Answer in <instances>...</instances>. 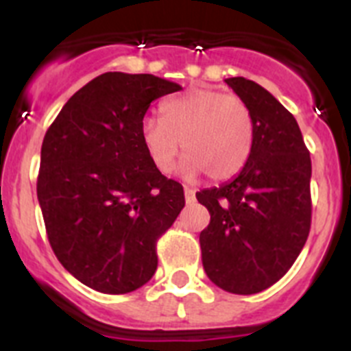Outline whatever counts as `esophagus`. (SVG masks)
Masks as SVG:
<instances>
[{"label":"esophagus","mask_w":351,"mask_h":351,"mask_svg":"<svg viewBox=\"0 0 351 351\" xmlns=\"http://www.w3.org/2000/svg\"><path fill=\"white\" fill-rule=\"evenodd\" d=\"M184 198H186V204L195 202V190H191L190 186H184Z\"/></svg>","instance_id":"1"}]
</instances>
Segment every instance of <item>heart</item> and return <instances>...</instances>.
<instances>
[{"label":"heart","mask_w":351,"mask_h":351,"mask_svg":"<svg viewBox=\"0 0 351 351\" xmlns=\"http://www.w3.org/2000/svg\"><path fill=\"white\" fill-rule=\"evenodd\" d=\"M161 117L145 116L141 141L160 172L172 169L182 145V172L226 181L243 170L255 145V117L243 98L216 89H191L161 104Z\"/></svg>","instance_id":"b5f03b06"}]
</instances>
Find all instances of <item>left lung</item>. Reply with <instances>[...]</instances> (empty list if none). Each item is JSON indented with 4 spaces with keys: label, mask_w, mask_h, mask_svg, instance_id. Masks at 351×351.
Instances as JSON below:
<instances>
[{
    "label": "left lung",
    "mask_w": 351,
    "mask_h": 351,
    "mask_svg": "<svg viewBox=\"0 0 351 351\" xmlns=\"http://www.w3.org/2000/svg\"><path fill=\"white\" fill-rule=\"evenodd\" d=\"M255 117V145L243 170L198 191L210 223L200 232L204 271L216 287L251 295L280 281L311 228V158L295 117L253 80H225Z\"/></svg>",
    "instance_id": "left-lung-1"
}]
</instances>
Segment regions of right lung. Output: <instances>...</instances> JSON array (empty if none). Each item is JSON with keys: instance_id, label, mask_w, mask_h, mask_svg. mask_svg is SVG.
Segmentation results:
<instances>
[{"instance_id": "add662e5", "label": "right lung", "mask_w": 351, "mask_h": 351, "mask_svg": "<svg viewBox=\"0 0 351 351\" xmlns=\"http://www.w3.org/2000/svg\"><path fill=\"white\" fill-rule=\"evenodd\" d=\"M182 89L149 73L107 71L64 104L42 144L36 195L54 255L101 293H128L158 267L156 243L184 207L182 186L149 160L141 123Z\"/></svg>"}]
</instances>
